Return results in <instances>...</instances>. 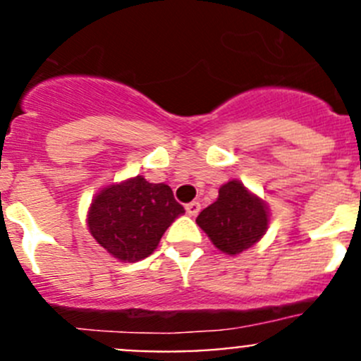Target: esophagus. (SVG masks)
Listing matches in <instances>:
<instances>
[{
    "label": "esophagus",
    "mask_w": 361,
    "mask_h": 361,
    "mask_svg": "<svg viewBox=\"0 0 361 361\" xmlns=\"http://www.w3.org/2000/svg\"><path fill=\"white\" fill-rule=\"evenodd\" d=\"M185 209H187V213L190 214V216H195V214L201 211V204H199L197 201H192V202H188L187 206H185Z\"/></svg>",
    "instance_id": "esophagus-1"
}]
</instances>
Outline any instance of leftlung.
<instances>
[{
    "label": "left lung",
    "mask_w": 361,
    "mask_h": 361,
    "mask_svg": "<svg viewBox=\"0 0 361 361\" xmlns=\"http://www.w3.org/2000/svg\"><path fill=\"white\" fill-rule=\"evenodd\" d=\"M195 221L218 250L238 255L265 234L269 220L264 202L234 180L220 188L216 201L202 209Z\"/></svg>",
    "instance_id": "1"
}]
</instances>
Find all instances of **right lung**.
<instances>
[{"label": "right lung", "instance_id": "obj_1", "mask_svg": "<svg viewBox=\"0 0 361 361\" xmlns=\"http://www.w3.org/2000/svg\"><path fill=\"white\" fill-rule=\"evenodd\" d=\"M183 213L171 187L136 176L96 195L89 211V228L113 257L137 262L154 253L167 227Z\"/></svg>", "mask_w": 361, "mask_h": 361}]
</instances>
